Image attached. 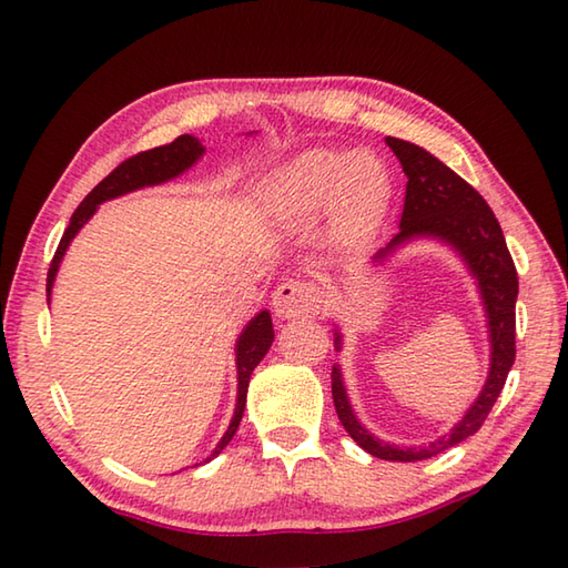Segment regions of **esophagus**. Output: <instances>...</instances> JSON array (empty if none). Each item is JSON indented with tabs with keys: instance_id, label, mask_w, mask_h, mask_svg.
I'll use <instances>...</instances> for the list:
<instances>
[{
	"instance_id": "obj_1",
	"label": "esophagus",
	"mask_w": 568,
	"mask_h": 568,
	"mask_svg": "<svg viewBox=\"0 0 568 568\" xmlns=\"http://www.w3.org/2000/svg\"><path fill=\"white\" fill-rule=\"evenodd\" d=\"M324 307L322 291L315 283L307 281H287L277 285L273 293V310L277 317L283 320H300V317H315Z\"/></svg>"
}]
</instances>
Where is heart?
<instances>
[{
	"label": "heart",
	"instance_id": "b5f03b06",
	"mask_svg": "<svg viewBox=\"0 0 568 568\" xmlns=\"http://www.w3.org/2000/svg\"><path fill=\"white\" fill-rule=\"evenodd\" d=\"M390 197L393 180L376 153L334 149L293 155L258 190L261 210L277 224H307L329 210L332 234L346 244L376 232Z\"/></svg>",
	"mask_w": 568,
	"mask_h": 568
}]
</instances>
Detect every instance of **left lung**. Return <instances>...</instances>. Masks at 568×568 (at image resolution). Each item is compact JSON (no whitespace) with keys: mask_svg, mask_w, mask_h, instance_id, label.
I'll list each match as a JSON object with an SVG mask.
<instances>
[{"mask_svg":"<svg viewBox=\"0 0 568 568\" xmlns=\"http://www.w3.org/2000/svg\"><path fill=\"white\" fill-rule=\"evenodd\" d=\"M385 143L397 155L403 173L407 175L405 207L400 232L390 239L388 246L373 253L371 263L381 265L415 239H437L442 244L452 246L458 253V258L466 263L468 273L474 275L488 322L490 368L484 390L466 409V415L444 437L429 442V446H395L373 437L356 419L354 407L348 403L342 368L332 366L334 407L348 437L361 449L376 458H385V462H422V458L437 456L449 446L468 439L470 434H476L493 405H496L505 378H508L515 364L517 271L496 214L464 178H458L449 165L434 159L429 151L417 146V143L393 136L385 139ZM334 348L342 352L339 329H334Z\"/></svg>","mask_w":568,"mask_h":568,"instance_id":"1","label":"left lung"}]
</instances>
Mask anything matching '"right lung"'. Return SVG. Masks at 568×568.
<instances>
[{"instance_id": "right-lung-1", "label": "right lung", "mask_w": 568, "mask_h": 568, "mask_svg": "<svg viewBox=\"0 0 568 568\" xmlns=\"http://www.w3.org/2000/svg\"><path fill=\"white\" fill-rule=\"evenodd\" d=\"M204 155V146L202 141L183 134L178 136L173 143H165V146L143 151L139 155H131L129 161H124L122 165H116L114 171L106 175L102 183L94 187L88 197L80 202V207L75 210V214L70 216V224L65 229L63 239H60L58 251L53 256L51 268H48V277H45V295H48V305H51V293H53V283L60 263H63L65 251L70 246V241L78 236L80 229L90 222V216L98 212V207L106 200L122 197L126 192H134L141 187H153V185H163L168 180H173L178 175H183L187 168L195 165ZM273 322H271V312L263 310L253 317L244 332L239 334L236 339V376H239V385H236V407H234V417L229 422V427L224 432V437L220 439V444L214 446V452L204 458L202 464L212 462L216 454H222L224 446L232 442V437L239 429V422L244 417V407H246V393H248V381L251 373L261 364V358L268 354V348L273 344Z\"/></svg>"}]
</instances>
